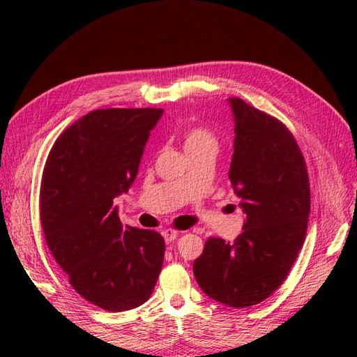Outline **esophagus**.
<instances>
[{
	"mask_svg": "<svg viewBox=\"0 0 357 357\" xmlns=\"http://www.w3.org/2000/svg\"><path fill=\"white\" fill-rule=\"evenodd\" d=\"M178 234H179V231H176V230H172V229H167V230H164V231H162V236H164V239H165L167 244H170V242H173L174 239H176V238H178Z\"/></svg>",
	"mask_w": 357,
	"mask_h": 357,
	"instance_id": "34e87169",
	"label": "esophagus"
}]
</instances>
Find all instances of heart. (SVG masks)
Here are the masks:
<instances>
[{"label": "heart", "instance_id": "1", "mask_svg": "<svg viewBox=\"0 0 357 357\" xmlns=\"http://www.w3.org/2000/svg\"><path fill=\"white\" fill-rule=\"evenodd\" d=\"M204 147H216V138L208 128H204L199 126L190 127L184 133V149L187 153L193 150H199Z\"/></svg>", "mask_w": 357, "mask_h": 357}]
</instances>
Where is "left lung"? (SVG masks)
<instances>
[{
	"label": "left lung",
	"instance_id": "1",
	"mask_svg": "<svg viewBox=\"0 0 357 357\" xmlns=\"http://www.w3.org/2000/svg\"><path fill=\"white\" fill-rule=\"evenodd\" d=\"M229 178L245 213L234 242L208 238L193 273L208 298L234 308L256 305L284 282L304 244L310 183L290 130L239 98Z\"/></svg>",
	"mask_w": 357,
	"mask_h": 357
}]
</instances>
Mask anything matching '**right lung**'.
<instances>
[{
	"instance_id": "1",
	"label": "right lung",
	"mask_w": 357,
	"mask_h": 357,
	"mask_svg": "<svg viewBox=\"0 0 357 357\" xmlns=\"http://www.w3.org/2000/svg\"><path fill=\"white\" fill-rule=\"evenodd\" d=\"M162 113L90 112L59 135L44 165L40 216L45 242L78 294L107 312L142 305L162 268L161 234L123 225L113 206L133 184Z\"/></svg>"
}]
</instances>
